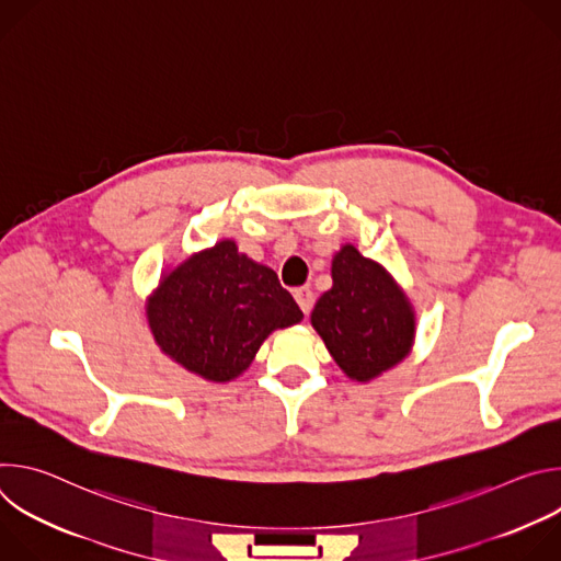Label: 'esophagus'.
I'll return each instance as SVG.
<instances>
[{"label": "esophagus", "mask_w": 561, "mask_h": 561, "mask_svg": "<svg viewBox=\"0 0 561 561\" xmlns=\"http://www.w3.org/2000/svg\"><path fill=\"white\" fill-rule=\"evenodd\" d=\"M295 299H297V304H299V308L304 310V314H308L310 312V308H312V290L310 288H306V286H301V288H295Z\"/></svg>", "instance_id": "esophagus-1"}]
</instances>
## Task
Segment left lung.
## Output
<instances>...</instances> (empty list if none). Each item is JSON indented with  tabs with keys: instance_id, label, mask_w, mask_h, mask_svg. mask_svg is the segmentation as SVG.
Masks as SVG:
<instances>
[{
	"instance_id": "left-lung-1",
	"label": "left lung",
	"mask_w": 561,
	"mask_h": 561,
	"mask_svg": "<svg viewBox=\"0 0 561 561\" xmlns=\"http://www.w3.org/2000/svg\"><path fill=\"white\" fill-rule=\"evenodd\" d=\"M333 286L317 299L310 324L353 381H370L404 362L415 344V308L375 260L344 244L331 264Z\"/></svg>"
}]
</instances>
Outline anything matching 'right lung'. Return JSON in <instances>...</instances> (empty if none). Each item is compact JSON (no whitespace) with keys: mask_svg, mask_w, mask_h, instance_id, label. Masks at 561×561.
Returning <instances> with one entry per match:
<instances>
[{"mask_svg":"<svg viewBox=\"0 0 561 561\" xmlns=\"http://www.w3.org/2000/svg\"><path fill=\"white\" fill-rule=\"evenodd\" d=\"M144 308L159 351L213 383L237 379L273 331L304 317L275 271L239 253L232 239L162 273Z\"/></svg>","mask_w":561,"mask_h":561,"instance_id":"right-lung-1","label":"right lung"}]
</instances>
